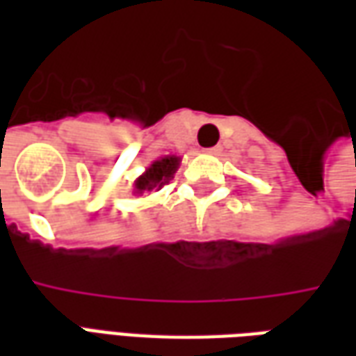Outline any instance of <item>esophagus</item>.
<instances>
[{
    "label": "esophagus",
    "mask_w": 356,
    "mask_h": 356,
    "mask_svg": "<svg viewBox=\"0 0 356 356\" xmlns=\"http://www.w3.org/2000/svg\"><path fill=\"white\" fill-rule=\"evenodd\" d=\"M206 152H208V154H219V152H221V147H211V148H206Z\"/></svg>",
    "instance_id": "1"
}]
</instances>
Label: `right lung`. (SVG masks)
<instances>
[{
  "label": "right lung",
  "mask_w": 356,
  "mask_h": 356,
  "mask_svg": "<svg viewBox=\"0 0 356 356\" xmlns=\"http://www.w3.org/2000/svg\"><path fill=\"white\" fill-rule=\"evenodd\" d=\"M181 165V156L168 154L158 158L154 162L148 165L143 175L135 179L133 183V194H145L152 193V191H160L163 185H168L175 171L179 170Z\"/></svg>",
  "instance_id": "add662e5"
}]
</instances>
